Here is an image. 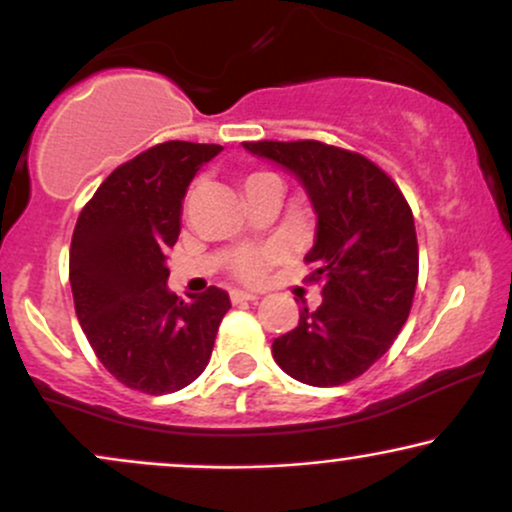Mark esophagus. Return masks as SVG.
Returning <instances> with one entry per match:
<instances>
[{
    "mask_svg": "<svg viewBox=\"0 0 512 512\" xmlns=\"http://www.w3.org/2000/svg\"><path fill=\"white\" fill-rule=\"evenodd\" d=\"M231 300L233 303H257V300H260V295L248 293V291H231Z\"/></svg>",
    "mask_w": 512,
    "mask_h": 512,
    "instance_id": "34e87169",
    "label": "esophagus"
}]
</instances>
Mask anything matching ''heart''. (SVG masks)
Here are the masks:
<instances>
[{
	"label": "heart",
	"instance_id": "b5f03b06",
	"mask_svg": "<svg viewBox=\"0 0 512 512\" xmlns=\"http://www.w3.org/2000/svg\"><path fill=\"white\" fill-rule=\"evenodd\" d=\"M281 257V250L279 248H264V250H245L240 252L236 264H233V269H236V274L240 276L243 281H260L264 274H267L269 264L274 260H279Z\"/></svg>",
	"mask_w": 512,
	"mask_h": 512
}]
</instances>
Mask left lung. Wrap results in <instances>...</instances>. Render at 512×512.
Wrapping results in <instances>:
<instances>
[{
	"instance_id": "obj_1",
	"label": "left lung",
	"mask_w": 512,
	"mask_h": 512,
	"mask_svg": "<svg viewBox=\"0 0 512 512\" xmlns=\"http://www.w3.org/2000/svg\"><path fill=\"white\" fill-rule=\"evenodd\" d=\"M243 147L298 178L317 214L305 262L324 283L322 305L303 307L298 326L274 338L276 365L310 386L346 384L391 348L410 315L420 255L408 202L357 152L317 140Z\"/></svg>"
}]
</instances>
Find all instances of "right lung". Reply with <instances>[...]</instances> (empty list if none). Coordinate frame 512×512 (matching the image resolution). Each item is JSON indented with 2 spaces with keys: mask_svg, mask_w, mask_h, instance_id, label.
I'll use <instances>...</instances> for the list:
<instances>
[{
  "mask_svg": "<svg viewBox=\"0 0 512 512\" xmlns=\"http://www.w3.org/2000/svg\"><path fill=\"white\" fill-rule=\"evenodd\" d=\"M224 150L183 140L121 164L80 212L69 279L78 322L100 362L128 389L162 396L205 372L229 293L169 291L166 252L181 233L183 197L202 164Z\"/></svg>",
  "mask_w": 512,
  "mask_h": 512,
  "instance_id": "1",
  "label": "right lung"
}]
</instances>
